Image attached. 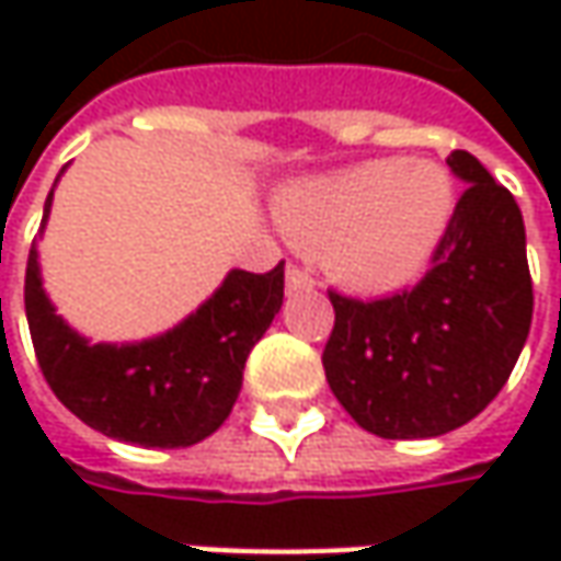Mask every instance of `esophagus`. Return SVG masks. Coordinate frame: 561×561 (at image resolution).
I'll list each match as a JSON object with an SVG mask.
<instances>
[{
  "label": "esophagus",
  "mask_w": 561,
  "mask_h": 561,
  "mask_svg": "<svg viewBox=\"0 0 561 561\" xmlns=\"http://www.w3.org/2000/svg\"><path fill=\"white\" fill-rule=\"evenodd\" d=\"M314 287V277L306 268H299V265H290L287 268V290L290 293H302V290H312Z\"/></svg>",
  "instance_id": "esophagus-1"
}]
</instances>
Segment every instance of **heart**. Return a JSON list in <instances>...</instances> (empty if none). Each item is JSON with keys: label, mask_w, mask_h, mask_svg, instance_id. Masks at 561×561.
Segmentation results:
<instances>
[{"label": "heart", "mask_w": 561, "mask_h": 561, "mask_svg": "<svg viewBox=\"0 0 561 561\" xmlns=\"http://www.w3.org/2000/svg\"><path fill=\"white\" fill-rule=\"evenodd\" d=\"M453 186L434 164L375 159L280 196L277 215L293 240L321 252L340 284L393 290L412 280L440 240Z\"/></svg>", "instance_id": "1"}]
</instances>
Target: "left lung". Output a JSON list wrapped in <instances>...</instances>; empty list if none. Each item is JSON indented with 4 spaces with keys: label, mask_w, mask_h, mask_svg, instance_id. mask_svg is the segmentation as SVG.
Instances as JSON below:
<instances>
[{
    "label": "left lung",
    "mask_w": 561,
    "mask_h": 561,
    "mask_svg": "<svg viewBox=\"0 0 561 561\" xmlns=\"http://www.w3.org/2000/svg\"><path fill=\"white\" fill-rule=\"evenodd\" d=\"M446 164L468 186L419 284L380 299L328 290V383L358 427L387 440L440 437L481 415L530 331L522 208L471 152Z\"/></svg>",
    "instance_id": "obj_1"
}]
</instances>
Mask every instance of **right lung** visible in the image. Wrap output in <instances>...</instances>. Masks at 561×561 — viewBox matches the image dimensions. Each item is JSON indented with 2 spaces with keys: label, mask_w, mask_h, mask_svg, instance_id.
<instances>
[{
  "label": "right lung",
  "mask_w": 561,
  "mask_h": 561,
  "mask_svg": "<svg viewBox=\"0 0 561 561\" xmlns=\"http://www.w3.org/2000/svg\"><path fill=\"white\" fill-rule=\"evenodd\" d=\"M53 193L43 208L49 215ZM284 302V262L230 271L181 328L137 346H90L46 299L31 249L24 309L39 371L58 402L93 431L140 446H193L215 434L243 387L249 350Z\"/></svg>",
  "instance_id": "obj_1"
}]
</instances>
